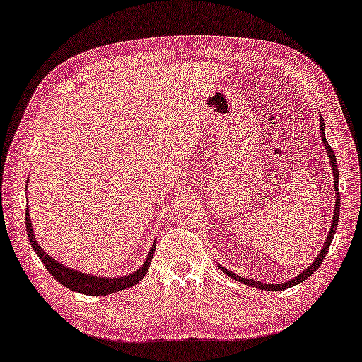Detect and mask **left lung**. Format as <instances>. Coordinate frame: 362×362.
I'll return each instance as SVG.
<instances>
[{"mask_svg": "<svg viewBox=\"0 0 362 362\" xmlns=\"http://www.w3.org/2000/svg\"><path fill=\"white\" fill-rule=\"evenodd\" d=\"M325 130H326V125H325V120H322V117L320 116V133H321V139H322V146H325L326 149V154L329 157V162H331V168H332V175H334V189H335V206H334V214H332V224L331 227H329V233H327V238L325 245H322V248L320 251V255L315 257V261L308 265V267L300 272L299 275L291 278L289 281H284V283H262V281H257V280H251V278H243L237 274H233V272L227 270L226 267H223V265L218 264V267L224 272L226 275H229L230 278H233V280H237L240 283L243 284H248V286H252V288H257V289H264V291H274V293H276V291H283V289H288V288H293L296 286V284H299L302 281H305L307 278L313 274L315 270H318V267L322 262V259L326 257L327 255V250L329 246H331L332 243V238H334V233L335 230H337V224H339V213H340V194H339V168H337V160H335V154L331 146H329V143L326 141V135H325Z\"/></svg>", "mask_w": 362, "mask_h": 362, "instance_id": "8db88e82", "label": "left lung"}]
</instances>
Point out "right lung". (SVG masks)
<instances>
[{
	"instance_id": "obj_1",
	"label": "right lung",
	"mask_w": 362,
	"mask_h": 362,
	"mask_svg": "<svg viewBox=\"0 0 362 362\" xmlns=\"http://www.w3.org/2000/svg\"><path fill=\"white\" fill-rule=\"evenodd\" d=\"M25 223H27V233H28L30 243H31V246H33V250L37 255V257L41 259L44 267L49 270V274L52 275L60 284H63L65 288L74 291V293H81V294H87V296H107V294L117 293V291L135 286V284H138L143 280L146 272H148L151 261H152V256H154L156 246H157L156 240H154V243H152L148 256H146L144 264L129 275L95 276L90 274H86V272L66 267V265H63L62 262L55 261L54 257H50L47 252L44 251L40 245H37V240L35 238V232H33V224H31V219H30L28 208H27V213H25Z\"/></svg>"
}]
</instances>
